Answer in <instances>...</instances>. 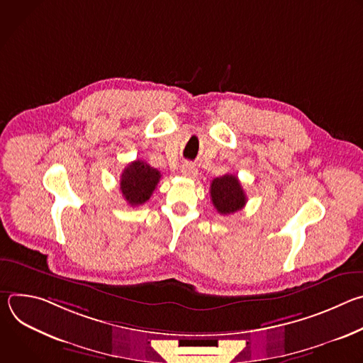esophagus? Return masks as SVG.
<instances>
[{
	"instance_id": "obj_1",
	"label": "esophagus",
	"mask_w": 363,
	"mask_h": 363,
	"mask_svg": "<svg viewBox=\"0 0 363 363\" xmlns=\"http://www.w3.org/2000/svg\"><path fill=\"white\" fill-rule=\"evenodd\" d=\"M181 172H182V175H184V177H186V178H195V177L198 175L196 168H195L192 164H189V162H186V164H184V165H182Z\"/></svg>"
}]
</instances>
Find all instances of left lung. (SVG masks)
<instances>
[{
	"mask_svg": "<svg viewBox=\"0 0 363 363\" xmlns=\"http://www.w3.org/2000/svg\"><path fill=\"white\" fill-rule=\"evenodd\" d=\"M210 194L216 210L223 216L240 211L247 202L244 189L235 175L227 174L213 179Z\"/></svg>",
	"mask_w": 363,
	"mask_h": 363,
	"instance_id": "obj_1",
	"label": "left lung"
}]
</instances>
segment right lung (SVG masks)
<instances>
[{
	"label": "right lung",
	"mask_w": 363,
	"mask_h": 363,
	"mask_svg": "<svg viewBox=\"0 0 363 363\" xmlns=\"http://www.w3.org/2000/svg\"><path fill=\"white\" fill-rule=\"evenodd\" d=\"M161 179V172L143 161L130 162L121 175V191L129 205L145 203Z\"/></svg>",
	"instance_id": "1"
}]
</instances>
